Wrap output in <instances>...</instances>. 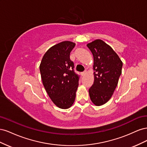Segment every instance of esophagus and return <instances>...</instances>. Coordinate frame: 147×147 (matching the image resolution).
<instances>
[{
  "instance_id": "esophagus-1",
  "label": "esophagus",
  "mask_w": 147,
  "mask_h": 147,
  "mask_svg": "<svg viewBox=\"0 0 147 147\" xmlns=\"http://www.w3.org/2000/svg\"><path fill=\"white\" fill-rule=\"evenodd\" d=\"M86 74V71H84V72L81 73V75H82V76H84V75H85Z\"/></svg>"
}]
</instances>
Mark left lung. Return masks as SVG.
Returning <instances> with one entry per match:
<instances>
[{"mask_svg": "<svg viewBox=\"0 0 147 147\" xmlns=\"http://www.w3.org/2000/svg\"><path fill=\"white\" fill-rule=\"evenodd\" d=\"M86 45L94 58V80L89 94L93 104L100 106L112 97L122 72L123 62L112 47L102 40H95Z\"/></svg>", "mask_w": 147, "mask_h": 147, "instance_id": "left-lung-1", "label": "left lung"}]
</instances>
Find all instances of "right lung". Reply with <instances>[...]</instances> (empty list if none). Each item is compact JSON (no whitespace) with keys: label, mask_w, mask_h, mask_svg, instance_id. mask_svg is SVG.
I'll return each mask as SVG.
<instances>
[{"label":"right lung","mask_w":147,"mask_h":147,"mask_svg":"<svg viewBox=\"0 0 147 147\" xmlns=\"http://www.w3.org/2000/svg\"><path fill=\"white\" fill-rule=\"evenodd\" d=\"M75 43L64 41L51 47L40 64L42 83L53 103L60 109L72 105L78 86L79 77L74 72L70 53Z\"/></svg>","instance_id":"right-lung-1"}]
</instances>
